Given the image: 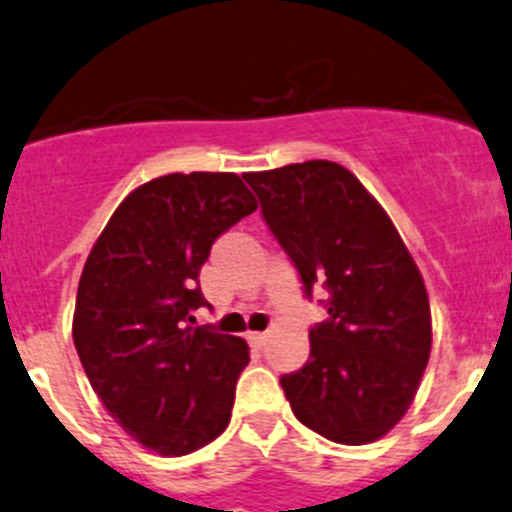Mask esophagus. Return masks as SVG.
Returning <instances> with one entry per match:
<instances>
[{
	"instance_id": "34e87169",
	"label": "esophagus",
	"mask_w": 512,
	"mask_h": 512,
	"mask_svg": "<svg viewBox=\"0 0 512 512\" xmlns=\"http://www.w3.org/2000/svg\"><path fill=\"white\" fill-rule=\"evenodd\" d=\"M247 340H250L252 347H257V350H260V347L267 342V335L265 332H247Z\"/></svg>"
}]
</instances>
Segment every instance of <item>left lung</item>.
<instances>
[{
	"mask_svg": "<svg viewBox=\"0 0 512 512\" xmlns=\"http://www.w3.org/2000/svg\"><path fill=\"white\" fill-rule=\"evenodd\" d=\"M242 177L307 295L330 290V320L310 330V360L280 380L292 413L332 443H375L408 413L430 360L423 275L388 212L337 162Z\"/></svg>",
	"mask_w": 512,
	"mask_h": 512,
	"instance_id": "1",
	"label": "left lung"
}]
</instances>
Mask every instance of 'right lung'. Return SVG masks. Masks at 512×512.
<instances>
[{
  "instance_id": "right-lung-1",
  "label": "right lung",
  "mask_w": 512,
  "mask_h": 512,
  "mask_svg": "<svg viewBox=\"0 0 512 512\" xmlns=\"http://www.w3.org/2000/svg\"><path fill=\"white\" fill-rule=\"evenodd\" d=\"M255 210L235 172H172L119 202L84 262L77 355L114 423L157 455L195 453L230 423L250 347L187 322L212 242Z\"/></svg>"
}]
</instances>
